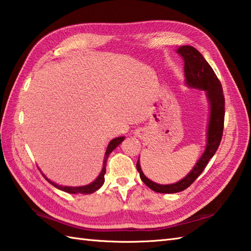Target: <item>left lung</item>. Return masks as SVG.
<instances>
[{"instance_id":"left-lung-1","label":"left lung","mask_w":251,"mask_h":251,"mask_svg":"<svg viewBox=\"0 0 251 251\" xmlns=\"http://www.w3.org/2000/svg\"><path fill=\"white\" fill-rule=\"evenodd\" d=\"M177 54H180L184 60V75H185V82L190 88L203 90L206 92L207 99L210 105V117H209L208 132H207V145L204 148L202 156L199 158L195 167L188 175L182 180L175 184H167L161 185L151 181L143 173L140 161L136 162V169L140 172L141 180L146 185L157 193L162 194H173L178 193L192 185V183L201 175L204 168L208 165L209 160L216 154L220 142L222 140L223 126H224V95L221 82L214 74L211 66L207 63L203 56L198 50L190 47L184 45L176 50Z\"/></svg>"}]
</instances>
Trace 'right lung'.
<instances>
[{
    "mask_svg": "<svg viewBox=\"0 0 251 251\" xmlns=\"http://www.w3.org/2000/svg\"><path fill=\"white\" fill-rule=\"evenodd\" d=\"M125 140V136H120V137H116V139L111 140L108 144V147H107L106 152H105V157H104V162H103V169H101V172L100 173V176H97L96 180L94 182H92L89 185H84V186H76V187H71V186H61L58 185V184H56L54 182H52L50 180L45 176L43 175V176L47 178L48 182H50L52 184L53 186H55L56 188H58L60 191H64L66 193H70V194H92L96 192L99 188L101 187V185L104 184V176L106 173V161H107V158H108L110 152L115 150V148L118 146L119 144H121V142Z\"/></svg>",
    "mask_w": 251,
    "mask_h": 251,
    "instance_id": "add662e5",
    "label": "right lung"
}]
</instances>
